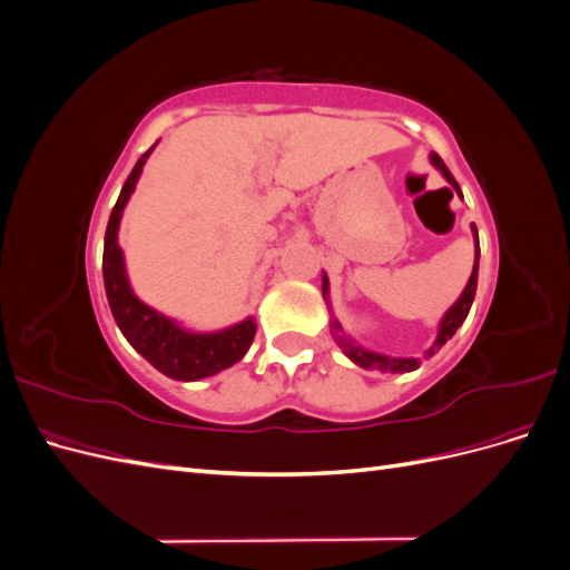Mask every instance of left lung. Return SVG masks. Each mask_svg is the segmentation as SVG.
Wrapping results in <instances>:
<instances>
[{"instance_id":"8db88e82","label":"left lung","mask_w":570,"mask_h":570,"mask_svg":"<svg viewBox=\"0 0 570 570\" xmlns=\"http://www.w3.org/2000/svg\"><path fill=\"white\" fill-rule=\"evenodd\" d=\"M430 161H433V166L440 170V174H442L446 180H450V185H454V189L461 195V189H459L454 176L450 174V168L444 166V161L438 157V154H430ZM471 228H473V237H475V266H473V273H471L469 283H465V287H463V292H461V297L454 302V306L450 308V312H446V314L442 316L440 331H438V340H435L433 347L428 350L425 356L435 354V350H440L442 344L459 331V325L465 321V316H469V312H471V304H473V297H475V287H478V258H480L478 230H475V226H471ZM323 297H327V278H325V275H323ZM333 331H342L337 321H333ZM335 337H337V342H340V347L344 350V354H347V356L354 361V364L361 366V368H377V371H383V373H406V371L419 368V358H394V356H385V354H377V352H368V350H364V347H356V344H352L344 335H335Z\"/></svg>"}]
</instances>
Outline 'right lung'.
<instances>
[{
    "instance_id": "obj_1",
    "label": "right lung",
    "mask_w": 570,
    "mask_h": 570,
    "mask_svg": "<svg viewBox=\"0 0 570 570\" xmlns=\"http://www.w3.org/2000/svg\"><path fill=\"white\" fill-rule=\"evenodd\" d=\"M154 147L157 145H151L137 159L109 216L105 235V262H101L107 299L120 333L126 335V340L154 368L174 377V381H199V377L216 375L223 368H230L247 354L256 333V323L247 318L218 333H189L176 321L154 312L151 306L135 297L126 275L124 252L118 247V223Z\"/></svg>"
}]
</instances>
